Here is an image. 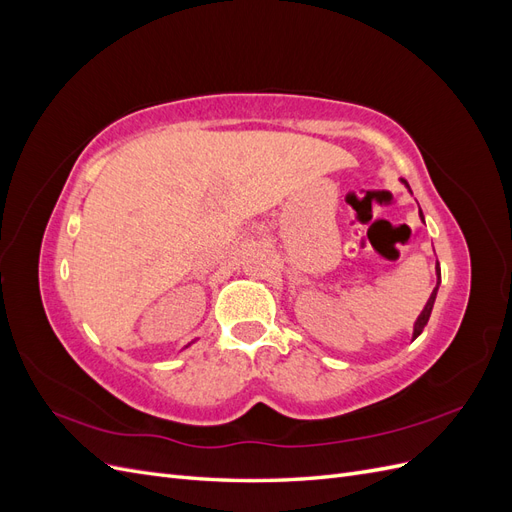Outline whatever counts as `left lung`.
Segmentation results:
<instances>
[{
  "label": "left lung",
  "instance_id": "1",
  "mask_svg": "<svg viewBox=\"0 0 512 512\" xmlns=\"http://www.w3.org/2000/svg\"><path fill=\"white\" fill-rule=\"evenodd\" d=\"M406 183V181H404ZM408 185V183H406ZM421 220H423V211H421ZM425 222V220H423ZM436 273H438V286H440V265L436 267ZM438 286L433 288V292H431V297H429V301H427V305H425V309L421 312V316H418V320L414 322V333H412V339H416L418 335L423 333V329H425V324H427V320H429V316H431V309H433V301H436V294H438Z\"/></svg>",
  "mask_w": 512,
  "mask_h": 512
}]
</instances>
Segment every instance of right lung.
<instances>
[{"instance_id": "obj_1", "label": "right lung", "mask_w": 512, "mask_h": 512, "mask_svg": "<svg viewBox=\"0 0 512 512\" xmlns=\"http://www.w3.org/2000/svg\"><path fill=\"white\" fill-rule=\"evenodd\" d=\"M188 346H190V344H188ZM188 346H185V348H188Z\"/></svg>"}]
</instances>
